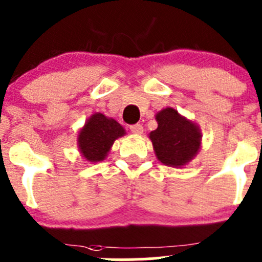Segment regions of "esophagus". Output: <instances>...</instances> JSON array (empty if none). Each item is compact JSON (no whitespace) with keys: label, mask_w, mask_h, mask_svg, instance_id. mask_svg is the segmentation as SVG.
<instances>
[{"label":"esophagus","mask_w":262,"mask_h":262,"mask_svg":"<svg viewBox=\"0 0 262 262\" xmlns=\"http://www.w3.org/2000/svg\"><path fill=\"white\" fill-rule=\"evenodd\" d=\"M130 132L133 134H142L143 133V126H142V124H133V125H130Z\"/></svg>","instance_id":"34e87169"}]
</instances>
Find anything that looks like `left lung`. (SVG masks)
<instances>
[{
	"label": "left lung",
	"mask_w": 262,
	"mask_h": 262,
	"mask_svg": "<svg viewBox=\"0 0 262 262\" xmlns=\"http://www.w3.org/2000/svg\"><path fill=\"white\" fill-rule=\"evenodd\" d=\"M156 119L157 129L149 133L156 156L167 166H184L199 150V128L171 107L161 110Z\"/></svg>",
	"instance_id": "8db88e82"
}]
</instances>
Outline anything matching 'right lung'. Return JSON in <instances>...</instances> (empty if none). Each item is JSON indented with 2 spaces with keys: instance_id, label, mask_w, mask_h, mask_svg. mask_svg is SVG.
Here are the masks:
<instances>
[{
  "instance_id": "right-lung-1",
  "label": "right lung",
  "mask_w": 262,
  "mask_h": 262,
  "mask_svg": "<svg viewBox=\"0 0 262 262\" xmlns=\"http://www.w3.org/2000/svg\"><path fill=\"white\" fill-rule=\"evenodd\" d=\"M123 126L105 115L94 114L84 124L78 134V147L84 158L91 162H99L106 157L115 139L124 136Z\"/></svg>"
}]
</instances>
